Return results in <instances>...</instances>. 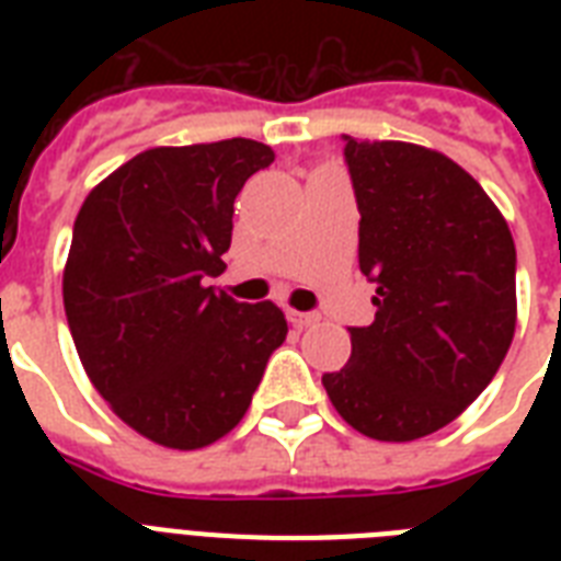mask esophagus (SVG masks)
I'll return each instance as SVG.
<instances>
[{
    "mask_svg": "<svg viewBox=\"0 0 561 561\" xmlns=\"http://www.w3.org/2000/svg\"><path fill=\"white\" fill-rule=\"evenodd\" d=\"M288 320L297 325V329H308V325H314L320 317H317L314 311H294V308H288Z\"/></svg>",
    "mask_w": 561,
    "mask_h": 561,
    "instance_id": "esophagus-1",
    "label": "esophagus"
}]
</instances>
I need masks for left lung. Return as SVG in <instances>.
<instances>
[{
	"instance_id": "left-lung-1",
	"label": "left lung",
	"mask_w": 561,
	"mask_h": 561,
	"mask_svg": "<svg viewBox=\"0 0 561 561\" xmlns=\"http://www.w3.org/2000/svg\"><path fill=\"white\" fill-rule=\"evenodd\" d=\"M343 142L375 320L352 325L350 364L323 387L355 431L410 443L460 416L506 358L515 244L478 180L443 153Z\"/></svg>"
}]
</instances>
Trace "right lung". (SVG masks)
<instances>
[{
	"mask_svg": "<svg viewBox=\"0 0 561 561\" xmlns=\"http://www.w3.org/2000/svg\"><path fill=\"white\" fill-rule=\"evenodd\" d=\"M273 151L253 139L151 148L83 201L64 271L75 350L122 422L192 451L241 422L288 323L211 288L232 203Z\"/></svg>",
	"mask_w": 561,
	"mask_h": 561,
	"instance_id": "right-lung-1",
	"label": "right lung"
}]
</instances>
